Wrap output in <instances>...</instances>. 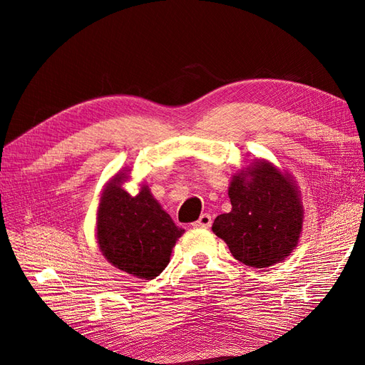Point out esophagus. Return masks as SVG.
<instances>
[{"label": "esophagus", "mask_w": 365, "mask_h": 365, "mask_svg": "<svg viewBox=\"0 0 365 365\" xmlns=\"http://www.w3.org/2000/svg\"><path fill=\"white\" fill-rule=\"evenodd\" d=\"M212 222H213L212 215H210V213H202L200 216V219H197L196 222L193 224V227H196V228H210V227H212Z\"/></svg>", "instance_id": "34e87169"}]
</instances>
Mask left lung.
Here are the masks:
<instances>
[{"mask_svg":"<svg viewBox=\"0 0 365 365\" xmlns=\"http://www.w3.org/2000/svg\"><path fill=\"white\" fill-rule=\"evenodd\" d=\"M231 212L219 215L213 233L247 267L268 268L297 248L304 208L294 176L264 158L231 175Z\"/></svg>","mask_w":365,"mask_h":365,"instance_id":"obj_1","label":"left lung"}]
</instances>
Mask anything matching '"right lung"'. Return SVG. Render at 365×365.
<instances>
[{"label":"right lung","instance_id":"right-lung-1","mask_svg":"<svg viewBox=\"0 0 365 365\" xmlns=\"http://www.w3.org/2000/svg\"><path fill=\"white\" fill-rule=\"evenodd\" d=\"M128 168L118 170L103 187L96 213V240L115 268L152 280L169 264L184 230L175 225L148 184H140L137 195L121 187L130 178Z\"/></svg>","mask_w":365,"mask_h":365}]
</instances>
